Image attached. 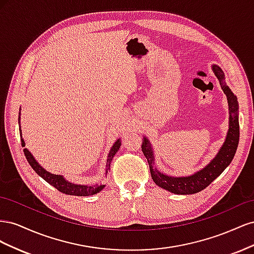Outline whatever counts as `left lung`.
Listing matches in <instances>:
<instances>
[{
	"label": "left lung",
	"instance_id": "1",
	"mask_svg": "<svg viewBox=\"0 0 254 254\" xmlns=\"http://www.w3.org/2000/svg\"><path fill=\"white\" fill-rule=\"evenodd\" d=\"M213 71L215 75L217 76V78L221 84L222 91L225 92V94L228 97L230 110V127L224 145H222V147L217 153V156L212 160V162L210 164H207L203 170L197 172L194 175L189 177L174 178V177L161 174L160 172L157 171V168L153 170V157L151 146L149 145V142L146 137L142 144V151L148 161L152 180L155 181V183L160 188H162L168 191H172L174 194H195L205 189L226 170L230 163H231L237 149L238 141H240V124H238L237 117V98L232 93L231 89L226 84L225 74L222 72L221 68L217 65H213Z\"/></svg>",
	"mask_w": 254,
	"mask_h": 254
}]
</instances>
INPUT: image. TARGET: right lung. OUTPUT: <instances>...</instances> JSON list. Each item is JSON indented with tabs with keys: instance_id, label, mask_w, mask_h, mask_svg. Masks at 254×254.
Masks as SVG:
<instances>
[{
	"instance_id": "obj_1",
	"label": "right lung",
	"mask_w": 254,
	"mask_h": 254,
	"mask_svg": "<svg viewBox=\"0 0 254 254\" xmlns=\"http://www.w3.org/2000/svg\"><path fill=\"white\" fill-rule=\"evenodd\" d=\"M19 123H20V112H19ZM21 141H22V146L24 147L25 143L22 139V135H21ZM121 146V142L120 140H118L117 142L114 143V145L112 146V148L109 152V156H108V160H107V164H106V174H108L109 170H110V163L112 161V158L114 157L115 153L119 150ZM24 151V155L25 158L27 159L29 165L32 166L33 170L39 175L41 178H43L45 181L48 183H50L51 186H53L55 189H57L59 191L66 195H74V196H90V195H94L98 191H101L105 186H98V184H95V186H77V184H73L71 182H67L63 176L60 175H53L49 172H47L42 168L39 164H38L37 161L34 159V157L32 156V153H30L26 148L23 149Z\"/></svg>"
}]
</instances>
